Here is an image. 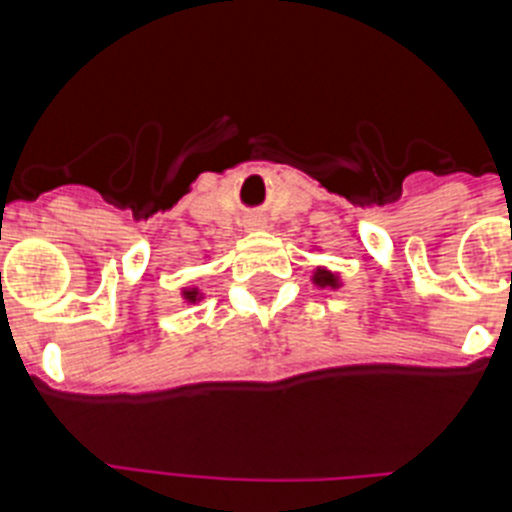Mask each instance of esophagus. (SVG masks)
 <instances>
[{
  "mask_svg": "<svg viewBox=\"0 0 512 512\" xmlns=\"http://www.w3.org/2000/svg\"><path fill=\"white\" fill-rule=\"evenodd\" d=\"M264 228V220H248L246 223V230H259Z\"/></svg>",
  "mask_w": 512,
  "mask_h": 512,
  "instance_id": "34e87169",
  "label": "esophagus"
}]
</instances>
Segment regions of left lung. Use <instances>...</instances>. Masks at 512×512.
<instances>
[{
	"label": "left lung",
	"mask_w": 512,
	"mask_h": 512,
	"mask_svg": "<svg viewBox=\"0 0 512 512\" xmlns=\"http://www.w3.org/2000/svg\"><path fill=\"white\" fill-rule=\"evenodd\" d=\"M312 282L318 284V287H338V277L336 274H330L328 269H318L315 271V277H312Z\"/></svg>",
	"instance_id": "8db88e82"
}]
</instances>
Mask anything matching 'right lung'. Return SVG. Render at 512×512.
<instances>
[{
  "label": "right lung",
  "instance_id": "right-lung-1",
  "mask_svg": "<svg viewBox=\"0 0 512 512\" xmlns=\"http://www.w3.org/2000/svg\"><path fill=\"white\" fill-rule=\"evenodd\" d=\"M184 300L197 302V300H200V292H197V289H184Z\"/></svg>",
  "mask_w": 512,
  "mask_h": 512
}]
</instances>
